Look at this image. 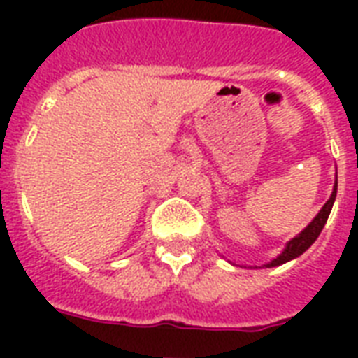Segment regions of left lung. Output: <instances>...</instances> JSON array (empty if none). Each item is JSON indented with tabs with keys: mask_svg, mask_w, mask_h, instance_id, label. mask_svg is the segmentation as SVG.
Here are the masks:
<instances>
[{
	"mask_svg": "<svg viewBox=\"0 0 358 358\" xmlns=\"http://www.w3.org/2000/svg\"><path fill=\"white\" fill-rule=\"evenodd\" d=\"M336 187H338V182L334 184L333 195H331V199L325 202V206L320 210V213H317L316 217H314V221H312V223L308 224V227H306V229L303 230L299 236H295V238L292 239L288 245H286V249L282 250V255L277 256L275 260L269 262L266 267L280 266V264H286V262L292 260V258H297V256L303 255V252H305V250L308 249V247H310L314 241H316L317 236L322 234V230H323V227H325V223H327L329 213H331V210H333L334 199H336Z\"/></svg>",
	"mask_w": 358,
	"mask_h": 358,
	"instance_id": "8db88e82",
	"label": "left lung"
}]
</instances>
